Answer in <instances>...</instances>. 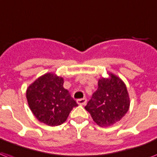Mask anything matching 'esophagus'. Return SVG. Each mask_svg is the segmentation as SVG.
<instances>
[{
  "mask_svg": "<svg viewBox=\"0 0 157 157\" xmlns=\"http://www.w3.org/2000/svg\"><path fill=\"white\" fill-rule=\"evenodd\" d=\"M76 102L78 103V105H85L87 102V100H86V98L78 99V100H76Z\"/></svg>",
  "mask_w": 157,
  "mask_h": 157,
  "instance_id": "obj_1",
  "label": "esophagus"
}]
</instances>
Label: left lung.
<instances>
[{
    "mask_svg": "<svg viewBox=\"0 0 157 157\" xmlns=\"http://www.w3.org/2000/svg\"><path fill=\"white\" fill-rule=\"evenodd\" d=\"M109 75V78L99 79L98 90L85 106L100 127H109L118 122L130 106L129 95L123 81L112 73Z\"/></svg>",
    "mask_w": 157,
    "mask_h": 157,
    "instance_id": "obj_1",
    "label": "left lung"
}]
</instances>
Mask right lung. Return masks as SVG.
<instances>
[{"label": "right lung", "mask_w": 157, "mask_h": 157, "mask_svg": "<svg viewBox=\"0 0 157 157\" xmlns=\"http://www.w3.org/2000/svg\"><path fill=\"white\" fill-rule=\"evenodd\" d=\"M63 85L62 77L46 73L28 87V105L39 122L51 127L61 125L78 105Z\"/></svg>", "instance_id": "1"}]
</instances>
